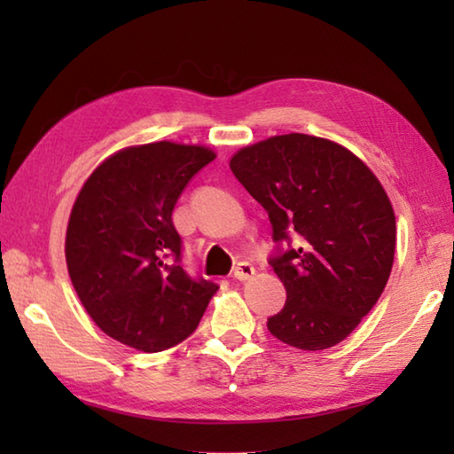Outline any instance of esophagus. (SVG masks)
Masks as SVG:
<instances>
[{
  "label": "esophagus",
  "instance_id": "34e87169",
  "mask_svg": "<svg viewBox=\"0 0 454 454\" xmlns=\"http://www.w3.org/2000/svg\"><path fill=\"white\" fill-rule=\"evenodd\" d=\"M254 275H255V267L247 262L238 263L234 269V278H238V281H249Z\"/></svg>",
  "mask_w": 454,
  "mask_h": 454
}]
</instances>
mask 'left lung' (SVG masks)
<instances>
[{
    "mask_svg": "<svg viewBox=\"0 0 454 454\" xmlns=\"http://www.w3.org/2000/svg\"><path fill=\"white\" fill-rule=\"evenodd\" d=\"M230 169L267 210L275 242L298 236L271 262L286 302L269 332L304 351L341 343L392 271L396 216L382 183L341 144L301 132L238 150Z\"/></svg>",
    "mask_w": 454,
    "mask_h": 454,
    "instance_id": "obj_1",
    "label": "left lung"
}]
</instances>
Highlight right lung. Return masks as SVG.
<instances>
[{"instance_id": "obj_1", "label": "right lung", "mask_w": 454, "mask_h": 454, "mask_svg": "<svg viewBox=\"0 0 454 454\" xmlns=\"http://www.w3.org/2000/svg\"><path fill=\"white\" fill-rule=\"evenodd\" d=\"M215 158L200 144L129 146L103 160L75 197L67 273L95 325L119 343L169 349L197 330L216 294L215 283L192 281L177 263L181 238L171 220L189 179Z\"/></svg>"}]
</instances>
